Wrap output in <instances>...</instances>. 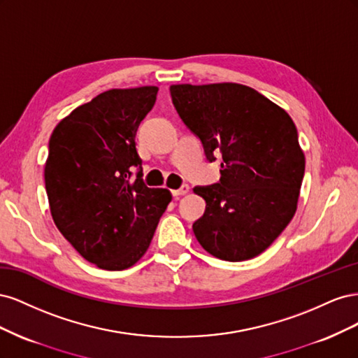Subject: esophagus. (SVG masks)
I'll return each mask as SVG.
<instances>
[{"label": "esophagus", "instance_id": "obj_1", "mask_svg": "<svg viewBox=\"0 0 358 358\" xmlns=\"http://www.w3.org/2000/svg\"><path fill=\"white\" fill-rule=\"evenodd\" d=\"M189 192V187L188 185H182L179 189H175V191H171V194L175 197H179V196H185V194H188Z\"/></svg>", "mask_w": 358, "mask_h": 358}]
</instances>
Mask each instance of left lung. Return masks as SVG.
<instances>
[{
    "label": "left lung",
    "mask_w": 358,
    "mask_h": 358,
    "mask_svg": "<svg viewBox=\"0 0 358 358\" xmlns=\"http://www.w3.org/2000/svg\"><path fill=\"white\" fill-rule=\"evenodd\" d=\"M170 94L206 158H222L221 182L194 188L206 200L192 224L199 243L225 262L264 252L297 210L305 154L294 122L282 107L241 83L171 85Z\"/></svg>",
    "instance_id": "left-lung-1"
}]
</instances>
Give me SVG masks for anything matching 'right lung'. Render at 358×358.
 I'll return each mask as SVG.
<instances>
[{
	"label": "right lung",
	"instance_id": "right-lung-1",
	"mask_svg": "<svg viewBox=\"0 0 358 358\" xmlns=\"http://www.w3.org/2000/svg\"><path fill=\"white\" fill-rule=\"evenodd\" d=\"M157 86L109 90L62 119L49 140L45 183L61 234L86 262L124 270L145 255L171 201L166 188H148L136 133L157 100Z\"/></svg>",
	"mask_w": 358,
	"mask_h": 358
}]
</instances>
